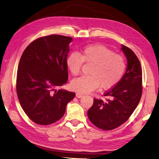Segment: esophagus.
<instances>
[{
	"mask_svg": "<svg viewBox=\"0 0 159 159\" xmlns=\"http://www.w3.org/2000/svg\"><path fill=\"white\" fill-rule=\"evenodd\" d=\"M82 97H84V95L82 94V93H76V97H77V98H82Z\"/></svg>",
	"mask_w": 159,
	"mask_h": 159,
	"instance_id": "esophagus-1",
	"label": "esophagus"
}]
</instances>
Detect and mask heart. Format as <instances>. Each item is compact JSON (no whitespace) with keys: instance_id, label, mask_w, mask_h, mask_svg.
I'll return each mask as SVG.
<instances>
[{"instance_id":"b5f03b06","label":"heart","mask_w":159,"mask_h":159,"mask_svg":"<svg viewBox=\"0 0 159 159\" xmlns=\"http://www.w3.org/2000/svg\"><path fill=\"white\" fill-rule=\"evenodd\" d=\"M83 62L92 64L89 75L72 80L70 88L80 93H89L97 89H109L118 83L126 70V62L123 56L100 44H92L82 48L80 54L72 52L67 57L66 65L73 76L81 71Z\"/></svg>"}]
</instances>
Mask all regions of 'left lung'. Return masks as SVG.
I'll list each match as a JSON object with an SVG mask.
<instances>
[{
    "instance_id": "8db88e82",
    "label": "left lung",
    "mask_w": 159,
    "mask_h": 159,
    "mask_svg": "<svg viewBox=\"0 0 159 159\" xmlns=\"http://www.w3.org/2000/svg\"><path fill=\"white\" fill-rule=\"evenodd\" d=\"M127 60L123 77L110 90L106 92V100L93 99L87 111L90 121L98 128L111 130L128 120L140 101L142 93V70L140 62L130 48L122 45Z\"/></svg>"
}]
</instances>
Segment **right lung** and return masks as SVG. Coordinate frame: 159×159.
I'll return each mask as SVG.
<instances>
[{"label":"right lung","instance_id":"right-lung-1","mask_svg":"<svg viewBox=\"0 0 159 159\" xmlns=\"http://www.w3.org/2000/svg\"><path fill=\"white\" fill-rule=\"evenodd\" d=\"M70 36L52 34L33 41L18 66L16 90L25 113L33 122L47 125L59 120L75 93L55 88L67 82L66 59Z\"/></svg>","mask_w":159,"mask_h":159}]
</instances>
